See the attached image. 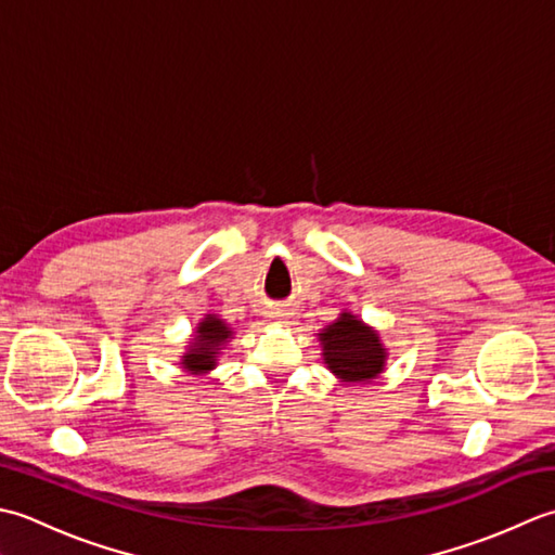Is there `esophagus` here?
Segmentation results:
<instances>
[{"label": "esophagus", "mask_w": 555, "mask_h": 555, "mask_svg": "<svg viewBox=\"0 0 555 555\" xmlns=\"http://www.w3.org/2000/svg\"><path fill=\"white\" fill-rule=\"evenodd\" d=\"M268 315H270V319H273V321H285L287 315H289V311H287V309H270Z\"/></svg>", "instance_id": "esophagus-1"}]
</instances>
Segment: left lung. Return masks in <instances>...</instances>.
<instances>
[{"label":"left lung","instance_id":"left-lung-1","mask_svg":"<svg viewBox=\"0 0 555 555\" xmlns=\"http://www.w3.org/2000/svg\"><path fill=\"white\" fill-rule=\"evenodd\" d=\"M321 343L327 369L347 383L376 378L386 364L378 335L371 333L352 313H343L340 321L325 327Z\"/></svg>","mask_w":555,"mask_h":555}]
</instances>
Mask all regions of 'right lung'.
<instances>
[{
	"instance_id": "obj_1",
	"label": "right lung",
	"mask_w": 555,
	"mask_h": 555,
	"mask_svg": "<svg viewBox=\"0 0 555 555\" xmlns=\"http://www.w3.org/2000/svg\"><path fill=\"white\" fill-rule=\"evenodd\" d=\"M196 333H198L196 345L184 357V369L191 373H203V371H210L215 366L218 349L232 335V331L220 319L208 315V319L198 325Z\"/></svg>"
}]
</instances>
